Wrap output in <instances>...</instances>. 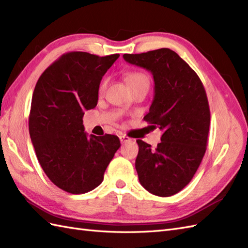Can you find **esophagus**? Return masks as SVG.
<instances>
[{"mask_svg": "<svg viewBox=\"0 0 248 248\" xmlns=\"http://www.w3.org/2000/svg\"><path fill=\"white\" fill-rule=\"evenodd\" d=\"M120 140H121L122 144H124V143H127V142H130L131 139L128 138L127 136H121V137H120Z\"/></svg>", "mask_w": 248, "mask_h": 248, "instance_id": "esophagus-1", "label": "esophagus"}]
</instances>
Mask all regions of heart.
<instances>
[{"instance_id":"1","label":"heart","mask_w":248,"mask_h":248,"mask_svg":"<svg viewBox=\"0 0 248 248\" xmlns=\"http://www.w3.org/2000/svg\"><path fill=\"white\" fill-rule=\"evenodd\" d=\"M125 81L127 83V85L129 86L130 89L135 88L137 85H140L142 83H149V79L143 73L140 72H129L126 73L125 75ZM106 84H108V80L104 79L103 81L100 83L99 85V93H102L105 91Z\"/></svg>"}]
</instances>
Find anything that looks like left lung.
Returning a JSON list of instances; mask_svg holds the SVG:
<instances>
[{"label":"left lung","mask_w":248,"mask_h":248,"mask_svg":"<svg viewBox=\"0 0 248 248\" xmlns=\"http://www.w3.org/2000/svg\"><path fill=\"white\" fill-rule=\"evenodd\" d=\"M123 58L151 72L155 98L144 120L163 131L155 150L137 140L139 180L156 196H172L191 182L206 150L211 113L205 90L195 71L170 49Z\"/></svg>","instance_id":"1"}]
</instances>
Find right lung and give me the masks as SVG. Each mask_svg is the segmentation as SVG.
<instances>
[{"mask_svg":"<svg viewBox=\"0 0 248 248\" xmlns=\"http://www.w3.org/2000/svg\"><path fill=\"white\" fill-rule=\"evenodd\" d=\"M119 56L65 53L37 80L30 138L46 175L65 192L83 194L97 188L121 146L117 136L89 138L82 121L84 111L96 108L101 79Z\"/></svg>","mask_w":248,"mask_h":248,"instance_id":"add662e5","label":"right lung"}]
</instances>
